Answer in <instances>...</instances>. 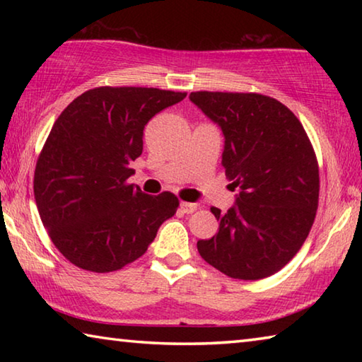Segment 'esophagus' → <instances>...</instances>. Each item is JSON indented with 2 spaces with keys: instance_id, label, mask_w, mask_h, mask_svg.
<instances>
[{
  "instance_id": "34e87169",
  "label": "esophagus",
  "mask_w": 362,
  "mask_h": 362,
  "mask_svg": "<svg viewBox=\"0 0 362 362\" xmlns=\"http://www.w3.org/2000/svg\"><path fill=\"white\" fill-rule=\"evenodd\" d=\"M196 209H198V204L194 203H187V201H182L180 203V211L185 214H193Z\"/></svg>"
}]
</instances>
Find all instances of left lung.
Returning a JSON list of instances; mask_svg holds the SVG:
<instances>
[{"mask_svg": "<svg viewBox=\"0 0 362 362\" xmlns=\"http://www.w3.org/2000/svg\"><path fill=\"white\" fill-rule=\"evenodd\" d=\"M189 100L222 127V164L236 204L218 233L198 241L203 259L226 276L255 281L287 265L308 236L320 201V168L302 122L273 97L198 90Z\"/></svg>", "mask_w": 362, "mask_h": 362, "instance_id": "1", "label": "left lung"}]
</instances>
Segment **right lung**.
I'll return each mask as SVG.
<instances>
[{
    "label": "right lung",
    "mask_w": 362,
    "mask_h": 362,
    "mask_svg": "<svg viewBox=\"0 0 362 362\" xmlns=\"http://www.w3.org/2000/svg\"><path fill=\"white\" fill-rule=\"evenodd\" d=\"M187 97L156 88L86 90L54 122L36 161L33 192L54 246L73 265L110 273L142 257L179 207L170 192L127 180L153 116Z\"/></svg>",
    "instance_id": "1"
}]
</instances>
